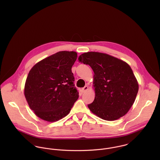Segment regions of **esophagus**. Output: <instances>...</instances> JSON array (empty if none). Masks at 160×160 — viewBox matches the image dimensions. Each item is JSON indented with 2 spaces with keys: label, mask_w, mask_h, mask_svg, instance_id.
Instances as JSON below:
<instances>
[{
  "label": "esophagus",
  "mask_w": 160,
  "mask_h": 160,
  "mask_svg": "<svg viewBox=\"0 0 160 160\" xmlns=\"http://www.w3.org/2000/svg\"><path fill=\"white\" fill-rule=\"evenodd\" d=\"M88 89H89V87H88V86H84V87L82 89V91L83 92H84L88 91Z\"/></svg>",
  "instance_id": "esophagus-1"
}]
</instances>
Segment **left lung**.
<instances>
[{"label": "left lung", "mask_w": 160, "mask_h": 160, "mask_svg": "<svg viewBox=\"0 0 160 160\" xmlns=\"http://www.w3.org/2000/svg\"><path fill=\"white\" fill-rule=\"evenodd\" d=\"M79 61L89 65L94 72L95 98L88 105L93 114L102 119L114 121L126 114L132 106L138 84L130 66L107 53L89 52Z\"/></svg>", "instance_id": "1"}]
</instances>
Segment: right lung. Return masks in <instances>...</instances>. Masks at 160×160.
I'll use <instances>...</instances> for the list:
<instances>
[{"label": "right lung", "mask_w": 160, "mask_h": 160, "mask_svg": "<svg viewBox=\"0 0 160 160\" xmlns=\"http://www.w3.org/2000/svg\"><path fill=\"white\" fill-rule=\"evenodd\" d=\"M74 51H61L37 63L29 71L24 93L29 108L41 119L55 122L65 117L79 97L71 68Z\"/></svg>", "instance_id": "add662e5"}]
</instances>
